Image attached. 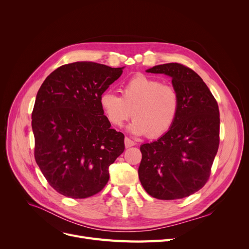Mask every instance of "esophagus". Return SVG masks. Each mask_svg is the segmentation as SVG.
I'll use <instances>...</instances> for the list:
<instances>
[{
  "mask_svg": "<svg viewBox=\"0 0 249 249\" xmlns=\"http://www.w3.org/2000/svg\"><path fill=\"white\" fill-rule=\"evenodd\" d=\"M124 143H125V147L126 148H129V147H131V146H134L136 143L133 141V140H131L130 138H128V137H125V139H124Z\"/></svg>",
  "mask_w": 249,
  "mask_h": 249,
  "instance_id": "34e87169",
  "label": "esophagus"
}]
</instances>
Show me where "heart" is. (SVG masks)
I'll use <instances>...</instances> for the list:
<instances>
[{
    "mask_svg": "<svg viewBox=\"0 0 249 249\" xmlns=\"http://www.w3.org/2000/svg\"><path fill=\"white\" fill-rule=\"evenodd\" d=\"M100 107L111 126L120 128L134 117L129 130L135 135L158 138L176 123L180 100L175 88L160 80L138 73L122 86L121 97L111 91L100 96Z\"/></svg>",
    "mask_w": 249,
    "mask_h": 249,
    "instance_id": "heart-1",
    "label": "heart"
}]
</instances>
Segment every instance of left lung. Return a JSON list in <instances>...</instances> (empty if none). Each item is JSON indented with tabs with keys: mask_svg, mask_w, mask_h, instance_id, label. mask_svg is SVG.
<instances>
[{
	"mask_svg": "<svg viewBox=\"0 0 249 249\" xmlns=\"http://www.w3.org/2000/svg\"><path fill=\"white\" fill-rule=\"evenodd\" d=\"M146 71L172 77L180 108L169 131L140 146L139 179L153 198H186L201 190L210 177L220 141L218 104L201 76L185 65L164 63Z\"/></svg>",
	"mask_w": 249,
	"mask_h": 249,
	"instance_id": "1",
	"label": "left lung"
}]
</instances>
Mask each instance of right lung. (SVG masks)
<instances>
[{"instance_id":"1","label":"right lung","mask_w":249,"mask_h":249,"mask_svg":"<svg viewBox=\"0 0 249 249\" xmlns=\"http://www.w3.org/2000/svg\"><path fill=\"white\" fill-rule=\"evenodd\" d=\"M124 68L90 61L64 64L39 89L32 112L36 163L57 193L94 196L109 180V166L125 149L124 134L111 129L100 96Z\"/></svg>"}]
</instances>
